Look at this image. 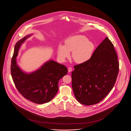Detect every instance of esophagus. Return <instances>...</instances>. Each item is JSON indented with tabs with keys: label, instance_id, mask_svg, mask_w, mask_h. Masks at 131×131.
<instances>
[{
	"label": "esophagus",
	"instance_id": "1",
	"mask_svg": "<svg viewBox=\"0 0 131 131\" xmlns=\"http://www.w3.org/2000/svg\"><path fill=\"white\" fill-rule=\"evenodd\" d=\"M68 70L69 73H70L71 72H72V67H69L68 69Z\"/></svg>",
	"mask_w": 131,
	"mask_h": 131
}]
</instances>
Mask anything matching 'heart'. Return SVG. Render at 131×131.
<instances>
[{
  "label": "heart",
  "instance_id": "b5f03b06",
  "mask_svg": "<svg viewBox=\"0 0 131 131\" xmlns=\"http://www.w3.org/2000/svg\"><path fill=\"white\" fill-rule=\"evenodd\" d=\"M94 48L93 43L85 36L76 35L66 39L64 46L59 44L57 53L59 58L65 61L70 56V52H72V57L75 62L82 64L91 58Z\"/></svg>",
  "mask_w": 131,
  "mask_h": 131
}]
</instances>
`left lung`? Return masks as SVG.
<instances>
[{"label": "left lung", "mask_w": 131, "mask_h": 131, "mask_svg": "<svg viewBox=\"0 0 131 131\" xmlns=\"http://www.w3.org/2000/svg\"><path fill=\"white\" fill-rule=\"evenodd\" d=\"M74 67L72 86L76 99L86 106L99 103L112 90L118 73L113 45L106 37L88 61Z\"/></svg>", "instance_id": "8db88e82"}]
</instances>
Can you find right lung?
<instances>
[{
	"instance_id": "right-lung-1",
	"label": "right lung",
	"mask_w": 131,
	"mask_h": 131,
	"mask_svg": "<svg viewBox=\"0 0 131 131\" xmlns=\"http://www.w3.org/2000/svg\"><path fill=\"white\" fill-rule=\"evenodd\" d=\"M32 34L22 38L16 44L13 56L11 72L15 86L22 96L38 104L49 102L58 90V82L68 72L67 67L53 60H49L39 68L26 73L19 67L17 57L19 50Z\"/></svg>"
}]
</instances>
